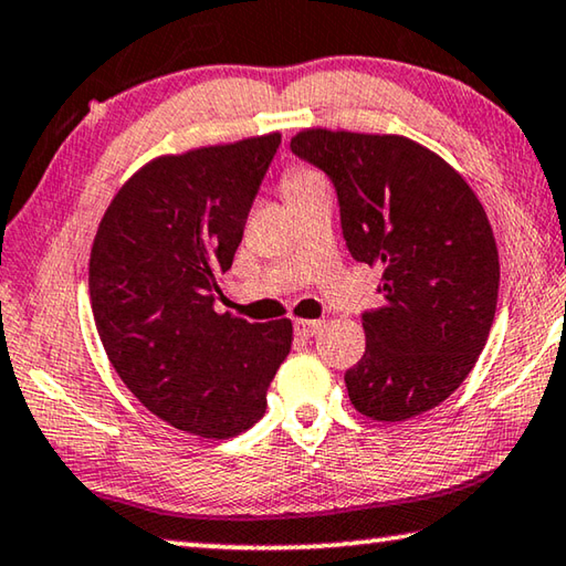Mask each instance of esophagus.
I'll return each mask as SVG.
<instances>
[{
	"mask_svg": "<svg viewBox=\"0 0 566 566\" xmlns=\"http://www.w3.org/2000/svg\"><path fill=\"white\" fill-rule=\"evenodd\" d=\"M295 335H301V338H313L315 333L323 328V321H295Z\"/></svg>",
	"mask_w": 566,
	"mask_h": 566,
	"instance_id": "34e87169",
	"label": "esophagus"
}]
</instances>
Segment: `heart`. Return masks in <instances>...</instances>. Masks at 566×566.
Masks as SVG:
<instances>
[{"label": "heart", "mask_w": 566, "mask_h": 566, "mask_svg": "<svg viewBox=\"0 0 566 566\" xmlns=\"http://www.w3.org/2000/svg\"><path fill=\"white\" fill-rule=\"evenodd\" d=\"M321 181H325V178L318 174V171H313V168H308V166H291L289 171L283 174V193H285V198H291L293 193H301V191H305V188H311V186H315V184H321Z\"/></svg>", "instance_id": "heart-1"}]
</instances>
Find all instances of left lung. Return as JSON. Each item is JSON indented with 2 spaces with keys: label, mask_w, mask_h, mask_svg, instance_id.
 <instances>
[{
  "label": "left lung",
  "mask_w": 566,
  "mask_h": 566,
  "mask_svg": "<svg viewBox=\"0 0 566 566\" xmlns=\"http://www.w3.org/2000/svg\"><path fill=\"white\" fill-rule=\"evenodd\" d=\"M291 148L333 181L355 261L382 268V305L363 313L365 353L345 373L350 402L380 422L438 408L497 311L500 255L480 198L408 136L303 128Z\"/></svg>",
  "instance_id": "left-lung-1"
}]
</instances>
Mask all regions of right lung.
<instances>
[{"mask_svg": "<svg viewBox=\"0 0 566 566\" xmlns=\"http://www.w3.org/2000/svg\"><path fill=\"white\" fill-rule=\"evenodd\" d=\"M277 144L273 132L148 161L108 203L88 258L94 323L118 378L198 438L253 428L291 353L289 318L213 311Z\"/></svg>", "mask_w": 566, "mask_h": 566, "instance_id": "add662e5", "label": "right lung"}]
</instances>
